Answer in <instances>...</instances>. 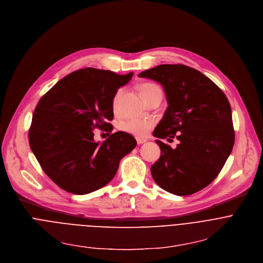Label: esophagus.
<instances>
[{
    "instance_id": "obj_1",
    "label": "esophagus",
    "mask_w": 263,
    "mask_h": 263,
    "mask_svg": "<svg viewBox=\"0 0 263 263\" xmlns=\"http://www.w3.org/2000/svg\"><path fill=\"white\" fill-rule=\"evenodd\" d=\"M136 140H137V143L138 144H143V143H145V142H146L147 140L146 139H142V138H136Z\"/></svg>"
}]
</instances>
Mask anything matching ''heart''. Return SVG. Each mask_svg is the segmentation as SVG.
I'll return each mask as SVG.
<instances>
[{
	"label": "heart",
	"instance_id": "obj_1",
	"mask_svg": "<svg viewBox=\"0 0 263 263\" xmlns=\"http://www.w3.org/2000/svg\"><path fill=\"white\" fill-rule=\"evenodd\" d=\"M158 90H160V87L157 84L151 83V82H145L140 86V92H141L143 99H145L152 93H154L155 91H158ZM121 97H122V90L121 89L117 90L111 98V107H112L114 111L118 110ZM153 126H154V121L151 119L132 118V119H126V120L121 121L119 124V129L124 133L130 134L133 136L143 138V137H146L148 135V133L151 132Z\"/></svg>",
	"mask_w": 263,
	"mask_h": 263
}]
</instances>
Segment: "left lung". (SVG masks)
<instances>
[{
  "label": "left lung",
  "mask_w": 263,
  "mask_h": 263,
  "mask_svg": "<svg viewBox=\"0 0 263 263\" xmlns=\"http://www.w3.org/2000/svg\"><path fill=\"white\" fill-rule=\"evenodd\" d=\"M140 77L160 82L168 107L154 132L180 142L177 148L157 140L160 159L152 166L155 182L176 195H190L211 184L235 142L232 110L224 93L207 76L185 65H160Z\"/></svg>",
  "instance_id": "obj_1"
}]
</instances>
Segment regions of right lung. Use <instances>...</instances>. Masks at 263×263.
<instances>
[{"mask_svg": "<svg viewBox=\"0 0 263 263\" xmlns=\"http://www.w3.org/2000/svg\"><path fill=\"white\" fill-rule=\"evenodd\" d=\"M134 73L85 68L72 72L40 99L29 128V144L47 176L67 192L87 194L108 184L120 160L137 145L127 133L111 134L103 143L93 129L109 134L111 98Z\"/></svg>", "mask_w": 263, "mask_h": 263, "instance_id": "obj_1", "label": "right lung"}]
</instances>
